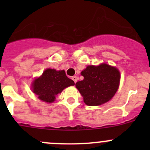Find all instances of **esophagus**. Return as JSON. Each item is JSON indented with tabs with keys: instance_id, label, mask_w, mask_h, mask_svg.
<instances>
[{
	"instance_id": "esophagus-1",
	"label": "esophagus",
	"mask_w": 150,
	"mask_h": 150,
	"mask_svg": "<svg viewBox=\"0 0 150 150\" xmlns=\"http://www.w3.org/2000/svg\"><path fill=\"white\" fill-rule=\"evenodd\" d=\"M72 81H73L74 82H75V83L77 82V77L76 76L72 77Z\"/></svg>"
}]
</instances>
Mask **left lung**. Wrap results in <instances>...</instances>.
<instances>
[{
	"instance_id": "left-lung-1",
	"label": "left lung",
	"mask_w": 150,
	"mask_h": 150,
	"mask_svg": "<svg viewBox=\"0 0 150 150\" xmlns=\"http://www.w3.org/2000/svg\"><path fill=\"white\" fill-rule=\"evenodd\" d=\"M84 79L75 86L83 97L85 104L99 106L109 102L119 88L120 74L116 67L102 63L88 65L81 72Z\"/></svg>"
}]
</instances>
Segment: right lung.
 Returning a JSON list of instances; mask_svg holds the SVG:
<instances>
[{"instance_id":"1","label":"right lung","mask_w":150,"mask_h":150,"mask_svg":"<svg viewBox=\"0 0 150 150\" xmlns=\"http://www.w3.org/2000/svg\"><path fill=\"white\" fill-rule=\"evenodd\" d=\"M74 85V81L67 77L64 70L58 71L48 68L41 76L33 81L32 89L39 99L47 103H52L55 101L56 96L65 88Z\"/></svg>"}]
</instances>
